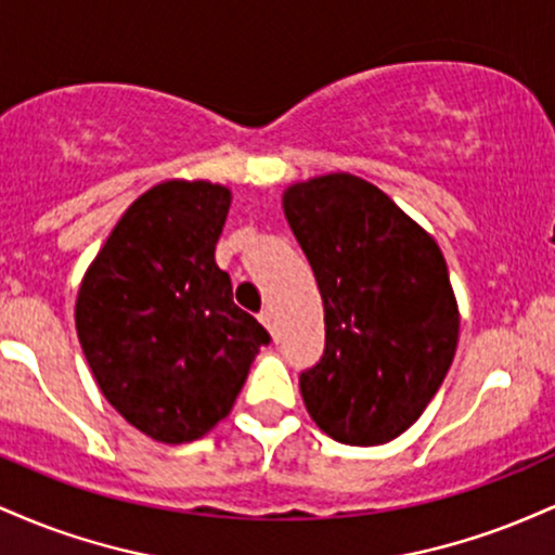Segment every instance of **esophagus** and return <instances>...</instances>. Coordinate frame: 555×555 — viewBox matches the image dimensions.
I'll list each match as a JSON object with an SVG mask.
<instances>
[{
  "label": "esophagus",
  "instance_id": "34e87169",
  "mask_svg": "<svg viewBox=\"0 0 555 555\" xmlns=\"http://www.w3.org/2000/svg\"><path fill=\"white\" fill-rule=\"evenodd\" d=\"M258 321L263 323V328H266V331H269V334H271V339H273V341H279V331H276V323H273V315H271V310H263V313L258 315Z\"/></svg>",
  "mask_w": 555,
  "mask_h": 555
}]
</instances>
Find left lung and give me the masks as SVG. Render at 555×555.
Listing matches in <instances>:
<instances>
[{"label":"left lung","instance_id":"obj_1","mask_svg":"<svg viewBox=\"0 0 555 555\" xmlns=\"http://www.w3.org/2000/svg\"><path fill=\"white\" fill-rule=\"evenodd\" d=\"M326 310V352L299 375L326 436L380 446L417 423L441 388L460 305L436 237L362 177H310L282 195Z\"/></svg>","mask_w":555,"mask_h":555}]
</instances>
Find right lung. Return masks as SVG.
<instances>
[{"label":"right lung","instance_id":"1","mask_svg":"<svg viewBox=\"0 0 555 555\" xmlns=\"http://www.w3.org/2000/svg\"><path fill=\"white\" fill-rule=\"evenodd\" d=\"M232 190L164 180L95 253L75 328L104 399L158 443H190L232 412L269 334L232 299L216 266Z\"/></svg>","mask_w":555,"mask_h":555}]
</instances>
